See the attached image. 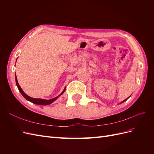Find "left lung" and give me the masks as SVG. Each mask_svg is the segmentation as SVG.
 Returning a JSON list of instances; mask_svg holds the SVG:
<instances>
[{
    "label": "left lung",
    "mask_w": 154,
    "mask_h": 154,
    "mask_svg": "<svg viewBox=\"0 0 154 154\" xmlns=\"http://www.w3.org/2000/svg\"><path fill=\"white\" fill-rule=\"evenodd\" d=\"M128 98H127V99H128ZM127 99H126V100H125L123 101H122V103H123V102H124V101H125L126 100H127Z\"/></svg>",
    "instance_id": "8db88e82"
}]
</instances>
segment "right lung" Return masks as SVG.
I'll list each match as a JSON object with an SVG mask.
<instances>
[{
  "instance_id": "add662e5",
  "label": "right lung",
  "mask_w": 154,
  "mask_h": 154,
  "mask_svg": "<svg viewBox=\"0 0 154 154\" xmlns=\"http://www.w3.org/2000/svg\"><path fill=\"white\" fill-rule=\"evenodd\" d=\"M15 80H16V84L17 85V87L18 88V91H19L20 92V93L22 94V95L24 96L25 98L28 100L29 101H31V103H34V104H36V105H49L51 103H52L53 101H54L56 100H57L58 97L62 95L63 93L65 92V91H66V88H64V90L63 91V92L60 94L58 96L56 97H54V98L53 99H51V100H44V99H40V98H32V97H29V96H27V94H26L24 92L22 91V89L21 88V87H20L19 84H18V81H17V76L15 75Z\"/></svg>"
}]
</instances>
